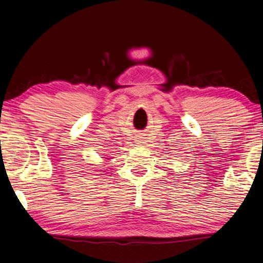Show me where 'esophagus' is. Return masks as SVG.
<instances>
[{"label":"esophagus","mask_w":263,"mask_h":263,"mask_svg":"<svg viewBox=\"0 0 263 263\" xmlns=\"http://www.w3.org/2000/svg\"><path fill=\"white\" fill-rule=\"evenodd\" d=\"M136 144H138V145H142V144H145V139H144V137H138L137 139H136Z\"/></svg>","instance_id":"1"}]
</instances>
